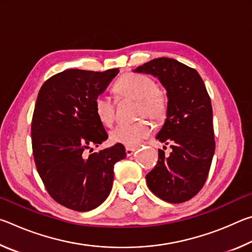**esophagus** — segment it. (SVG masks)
I'll return each instance as SVG.
<instances>
[{
    "label": "esophagus",
    "instance_id": "esophagus-1",
    "mask_svg": "<svg viewBox=\"0 0 252 252\" xmlns=\"http://www.w3.org/2000/svg\"><path fill=\"white\" fill-rule=\"evenodd\" d=\"M135 150H136V149L135 148H126V156L127 157H130V156H132V155H133V153L135 152Z\"/></svg>",
    "mask_w": 252,
    "mask_h": 252
}]
</instances>
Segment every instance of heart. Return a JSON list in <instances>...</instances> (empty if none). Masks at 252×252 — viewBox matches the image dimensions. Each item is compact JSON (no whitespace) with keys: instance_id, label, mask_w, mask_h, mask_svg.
<instances>
[{"instance_id":"1","label":"heart","mask_w":252,"mask_h":252,"mask_svg":"<svg viewBox=\"0 0 252 252\" xmlns=\"http://www.w3.org/2000/svg\"><path fill=\"white\" fill-rule=\"evenodd\" d=\"M118 96L138 100V116H146L151 120L160 122L168 113V99L163 90L157 87L151 76L136 73H126L114 85ZM93 108L97 119L104 126H111L116 117V103L106 94H99L93 101ZM152 126L146 120H140L131 125H119L110 132V140L113 143L134 148L148 138Z\"/></svg>"}]
</instances>
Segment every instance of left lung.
Returning <instances> with one entry per match:
<instances>
[{"label": "left lung", "instance_id": "obj_1", "mask_svg": "<svg viewBox=\"0 0 252 252\" xmlns=\"http://www.w3.org/2000/svg\"><path fill=\"white\" fill-rule=\"evenodd\" d=\"M134 72L157 76L168 96L167 119L157 139L170 144L172 151L165 156L159 149L158 163L146 177L147 185L164 201H188L206 183L216 149L206 85L194 69L170 58L153 59Z\"/></svg>", "mask_w": 252, "mask_h": 252}]
</instances>
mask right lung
Listing matches in <instances>:
<instances>
[{"instance_id":"add662e5","label":"right lung","mask_w":252,"mask_h":252,"mask_svg":"<svg viewBox=\"0 0 252 252\" xmlns=\"http://www.w3.org/2000/svg\"><path fill=\"white\" fill-rule=\"evenodd\" d=\"M118 73L65 70L46 80L37 94L31 126L34 162L49 194L72 210L99 207L112 189L114 164L126 158L118 143L84 156L108 139L93 101Z\"/></svg>"}]
</instances>
